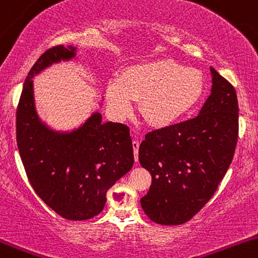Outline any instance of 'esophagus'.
Segmentation results:
<instances>
[{"mask_svg":"<svg viewBox=\"0 0 258 258\" xmlns=\"http://www.w3.org/2000/svg\"><path fill=\"white\" fill-rule=\"evenodd\" d=\"M133 149H134V158H135V161L138 163V155H139V140H133Z\"/></svg>","mask_w":258,"mask_h":258,"instance_id":"esophagus-1","label":"esophagus"}]
</instances>
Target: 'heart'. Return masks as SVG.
Returning <instances> with one entry per match:
<instances>
[{"label": "heart", "mask_w": 258, "mask_h": 258, "mask_svg": "<svg viewBox=\"0 0 258 258\" xmlns=\"http://www.w3.org/2000/svg\"><path fill=\"white\" fill-rule=\"evenodd\" d=\"M205 89L203 73L171 59H158L126 68L120 82H110L107 98L111 110L126 115L133 100H140V114L148 124L165 128L198 104Z\"/></svg>", "instance_id": "heart-1"}]
</instances>
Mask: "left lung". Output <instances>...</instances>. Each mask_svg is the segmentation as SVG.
<instances>
[{
    "mask_svg": "<svg viewBox=\"0 0 258 258\" xmlns=\"http://www.w3.org/2000/svg\"><path fill=\"white\" fill-rule=\"evenodd\" d=\"M211 94L196 118L148 133L140 165L151 186L140 204L151 221L181 225L214 196L233 159L238 138V103L230 82L210 67Z\"/></svg>",
    "mask_w": 258,
    "mask_h": 258,
    "instance_id": "8db88e82",
    "label": "left lung"
}]
</instances>
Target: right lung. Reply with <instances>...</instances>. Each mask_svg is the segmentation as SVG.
Listing matches in <instances>:
<instances>
[{
    "mask_svg": "<svg viewBox=\"0 0 258 258\" xmlns=\"http://www.w3.org/2000/svg\"><path fill=\"white\" fill-rule=\"evenodd\" d=\"M76 47L47 49L31 68L16 113L17 147L37 195L59 216L73 221L94 217L104 209L107 191L134 164L129 128L103 123L95 111L72 132H55L39 119L33 97L34 76L76 57Z\"/></svg>",
    "mask_w": 258,
    "mask_h": 258,
    "instance_id": "right-lung-1",
    "label": "right lung"
}]
</instances>
